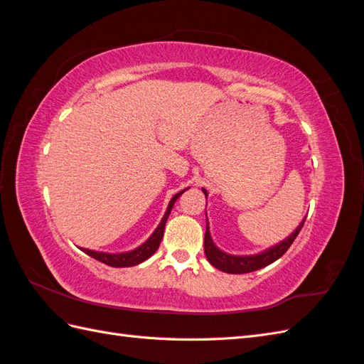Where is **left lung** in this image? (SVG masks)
I'll list each match as a JSON object with an SVG mask.
<instances>
[{"instance_id": "left-lung-1", "label": "left lung", "mask_w": 364, "mask_h": 364, "mask_svg": "<svg viewBox=\"0 0 364 364\" xmlns=\"http://www.w3.org/2000/svg\"><path fill=\"white\" fill-rule=\"evenodd\" d=\"M205 197H208L206 190H203ZM305 218L299 223L293 232L282 241H279L278 245H274L266 250H262L259 253H255V255H230V253L223 252L222 249H218L215 243L211 238V234H209V223L206 218V232H205V255L208 261L213 264V266L218 270L226 272V273H232V274H241V273H249V272H255L262 267L269 266V264L274 262L279 259L285 252L289 250L293 241L296 240L297 234L301 232V229L304 226Z\"/></svg>"}]
</instances>
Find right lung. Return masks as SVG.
Listing matches in <instances>:
<instances>
[{"mask_svg": "<svg viewBox=\"0 0 364 364\" xmlns=\"http://www.w3.org/2000/svg\"><path fill=\"white\" fill-rule=\"evenodd\" d=\"M188 188H185L182 191H179L178 194L173 196V199L170 200L168 206H167V211H165L161 223L158 225V228L155 229V232H153L144 243L141 246H138L134 250H129V252H119V253H107V252H97V250H90V249H82L86 255L92 257L94 259L100 261L107 264V266L111 267H132V266H136V264L144 262L146 259H149L153 253H155L159 247L161 240L164 237V229H165V223H167V218L171 213V209L176 203V200L179 199L181 194H183Z\"/></svg>", "mask_w": 364, "mask_h": 364, "instance_id": "obj_1", "label": "right lung"}]
</instances>
